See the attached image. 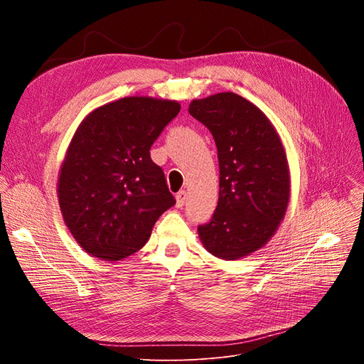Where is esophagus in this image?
<instances>
[{"mask_svg":"<svg viewBox=\"0 0 364 364\" xmlns=\"http://www.w3.org/2000/svg\"><path fill=\"white\" fill-rule=\"evenodd\" d=\"M186 199H187V195H186V192L184 190H180V192L176 195V200H177V208H181V206H184V203H186Z\"/></svg>","mask_w":364,"mask_h":364,"instance_id":"esophagus-1","label":"esophagus"}]
</instances>
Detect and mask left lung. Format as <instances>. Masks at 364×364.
Returning <instances> with one entry per match:
<instances>
[{
  "label": "left lung",
  "mask_w": 364,
  "mask_h": 364,
  "mask_svg": "<svg viewBox=\"0 0 364 364\" xmlns=\"http://www.w3.org/2000/svg\"><path fill=\"white\" fill-rule=\"evenodd\" d=\"M188 113L217 144L220 193L199 237L217 258L233 261L258 251L276 233L289 203L286 153L269 118L235 92L193 100Z\"/></svg>",
  "instance_id": "8db88e82"
}]
</instances>
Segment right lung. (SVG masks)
Listing matches in <instances>:
<instances>
[{
	"mask_svg": "<svg viewBox=\"0 0 364 364\" xmlns=\"http://www.w3.org/2000/svg\"><path fill=\"white\" fill-rule=\"evenodd\" d=\"M181 106L124 97L94 109L76 129L57 181L65 224L85 252L119 261L137 252L176 205L150 147Z\"/></svg>",
	"mask_w": 364,
	"mask_h": 364,
	"instance_id": "right-lung-1",
	"label": "right lung"
}]
</instances>
